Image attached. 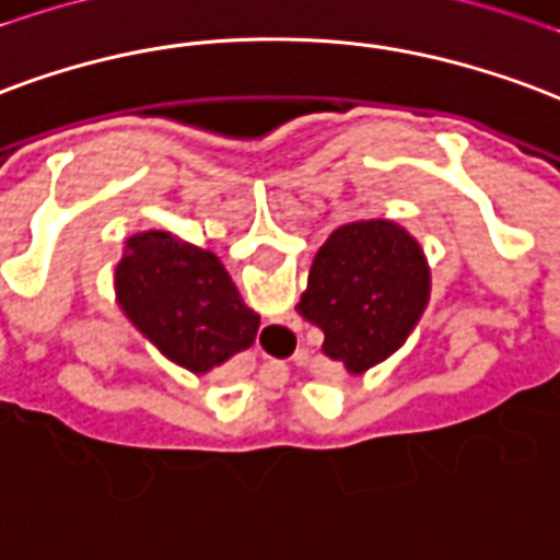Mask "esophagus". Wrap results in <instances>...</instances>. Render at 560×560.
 <instances>
[{
	"label": "esophagus",
	"instance_id": "34e87169",
	"mask_svg": "<svg viewBox=\"0 0 560 560\" xmlns=\"http://www.w3.org/2000/svg\"><path fill=\"white\" fill-rule=\"evenodd\" d=\"M267 332H272V329H267ZM279 371H281V376H288V364L279 362Z\"/></svg>",
	"mask_w": 560,
	"mask_h": 560
}]
</instances>
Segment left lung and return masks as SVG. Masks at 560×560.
<instances>
[{
	"label": "left lung",
	"instance_id": "8db88e82",
	"mask_svg": "<svg viewBox=\"0 0 560 560\" xmlns=\"http://www.w3.org/2000/svg\"><path fill=\"white\" fill-rule=\"evenodd\" d=\"M430 293L421 246L385 219L353 222L323 243L300 314L323 329V353L362 374L397 350Z\"/></svg>",
	"mask_w": 560,
	"mask_h": 560
}]
</instances>
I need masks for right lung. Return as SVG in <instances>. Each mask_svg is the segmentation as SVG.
I'll return each mask as SVG.
<instances>
[{"mask_svg":"<svg viewBox=\"0 0 560 560\" xmlns=\"http://www.w3.org/2000/svg\"><path fill=\"white\" fill-rule=\"evenodd\" d=\"M115 288L127 317L192 374H207L258 335L260 317L243 305L217 255L165 231L130 237Z\"/></svg>","mask_w":560,"mask_h":560,"instance_id":"add662e5","label":"right lung"}]
</instances>
